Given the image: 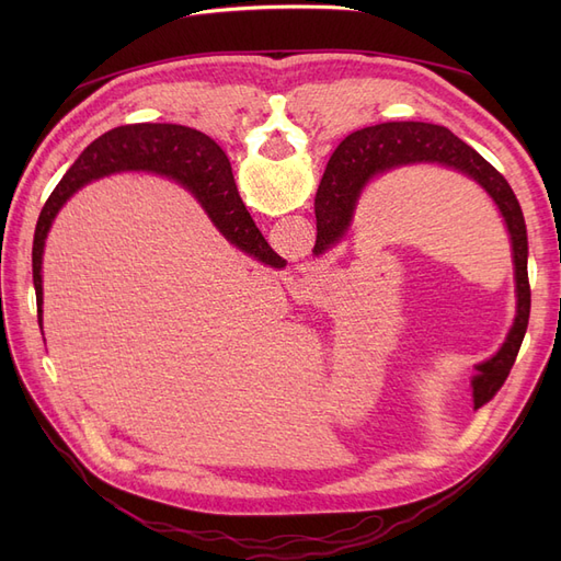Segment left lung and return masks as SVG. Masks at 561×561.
<instances>
[{
	"mask_svg": "<svg viewBox=\"0 0 561 561\" xmlns=\"http://www.w3.org/2000/svg\"><path fill=\"white\" fill-rule=\"evenodd\" d=\"M414 163H437L447 165L451 171L468 175L478 182L482 190L494 198L501 210L507 233L513 243L515 260V287H517V316L505 344L494 358L478 365L480 375L472 379L474 410L496 396L505 377L511 375L515 358L522 346V339L529 325L531 311V290L529 274H526V260H529V241H526V225L519 208V201L511 190L507 180L494 165L484 161L478 151L466 145L461 138L435 124L421 122H390L367 126L351 133L334 149L328 161V171L316 194V245L313 252L322 254L334 243L344 239L351 227L355 203H358L363 190L371 178L393 171L400 165Z\"/></svg>",
	"mask_w": 561,
	"mask_h": 561,
	"instance_id": "8db88e82",
	"label": "left lung"
}]
</instances>
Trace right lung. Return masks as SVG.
Masks as SVG:
<instances>
[{
    "mask_svg": "<svg viewBox=\"0 0 561 561\" xmlns=\"http://www.w3.org/2000/svg\"><path fill=\"white\" fill-rule=\"evenodd\" d=\"M149 171L159 173L186 186L206 208L215 227L227 241L239 245L264 264L280 266L278 254L268 248L260 229L254 227L250 213L236 190L229 159L219 145L206 133L178 124H133L118 126L100 135L81 151L70 171L62 175L54 194L48 196L37 219L35 241H32V283L37 293V318L42 325V254L50 225L79 186L110 173ZM280 260V257H278Z\"/></svg>",
    "mask_w": 561,
    "mask_h": 561,
    "instance_id": "right-lung-1",
    "label": "right lung"
}]
</instances>
